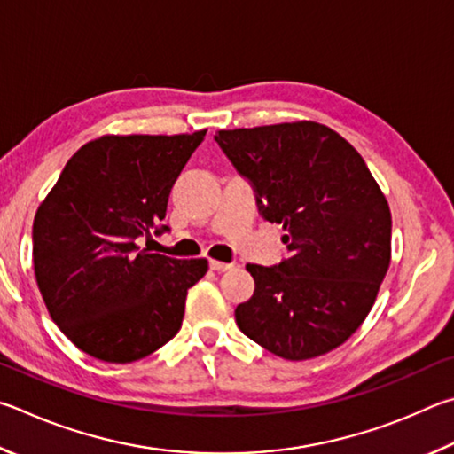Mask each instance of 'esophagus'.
I'll return each instance as SVG.
<instances>
[{
    "label": "esophagus",
    "instance_id": "1",
    "mask_svg": "<svg viewBox=\"0 0 454 454\" xmlns=\"http://www.w3.org/2000/svg\"><path fill=\"white\" fill-rule=\"evenodd\" d=\"M209 267L213 269V271L223 273V271H229V269H231L233 265H231V263H223V261H215V259H211V261H209Z\"/></svg>",
    "mask_w": 454,
    "mask_h": 454
}]
</instances>
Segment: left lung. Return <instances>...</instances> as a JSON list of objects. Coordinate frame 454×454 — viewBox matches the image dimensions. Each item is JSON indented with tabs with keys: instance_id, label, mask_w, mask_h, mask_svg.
<instances>
[{
	"instance_id": "8db88e82",
	"label": "left lung",
	"mask_w": 454,
	"mask_h": 454,
	"mask_svg": "<svg viewBox=\"0 0 454 454\" xmlns=\"http://www.w3.org/2000/svg\"><path fill=\"white\" fill-rule=\"evenodd\" d=\"M215 141L281 223L289 259L247 265L255 293L237 305L245 335L287 361L333 351L375 305L391 265V209L351 143L317 121L221 129Z\"/></svg>"
}]
</instances>
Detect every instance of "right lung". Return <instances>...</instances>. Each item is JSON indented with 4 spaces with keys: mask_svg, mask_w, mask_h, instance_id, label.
<instances>
[{
    "mask_svg": "<svg viewBox=\"0 0 454 454\" xmlns=\"http://www.w3.org/2000/svg\"><path fill=\"white\" fill-rule=\"evenodd\" d=\"M207 129L101 135L79 147L37 207L34 271L53 323L83 353L133 363L177 335L207 259L139 249Z\"/></svg>",
    "mask_w": 454,
    "mask_h": 454,
    "instance_id": "right-lung-1",
    "label": "right lung"
}]
</instances>
